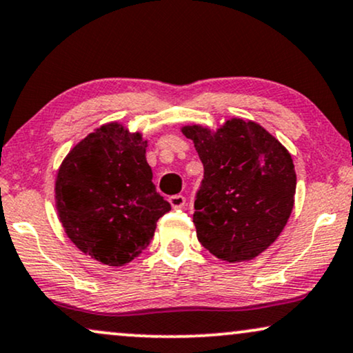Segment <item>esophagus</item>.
Listing matches in <instances>:
<instances>
[{"label":"esophagus","instance_id":"34e87169","mask_svg":"<svg viewBox=\"0 0 353 353\" xmlns=\"http://www.w3.org/2000/svg\"><path fill=\"white\" fill-rule=\"evenodd\" d=\"M169 203H171L172 208H184V206H185V196L184 195L169 196Z\"/></svg>","mask_w":353,"mask_h":353}]
</instances>
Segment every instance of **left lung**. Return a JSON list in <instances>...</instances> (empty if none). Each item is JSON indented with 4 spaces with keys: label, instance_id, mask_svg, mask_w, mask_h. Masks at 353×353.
Instances as JSON below:
<instances>
[{
    "label": "left lung",
    "instance_id": "obj_1",
    "mask_svg": "<svg viewBox=\"0 0 353 353\" xmlns=\"http://www.w3.org/2000/svg\"><path fill=\"white\" fill-rule=\"evenodd\" d=\"M181 130L205 168L194 213L200 243L228 263L253 260L292 213L297 176L289 150L258 122L241 117L218 129L187 124Z\"/></svg>",
    "mask_w": 353,
    "mask_h": 353
}]
</instances>
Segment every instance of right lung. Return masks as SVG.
<instances>
[{
    "instance_id": "obj_1",
    "label": "right lung",
    "mask_w": 353,
    "mask_h": 353,
    "mask_svg": "<svg viewBox=\"0 0 353 353\" xmlns=\"http://www.w3.org/2000/svg\"><path fill=\"white\" fill-rule=\"evenodd\" d=\"M147 147L142 132L111 121L75 143L56 172L59 223L101 265L119 268L137 258L171 210L152 182Z\"/></svg>"
}]
</instances>
